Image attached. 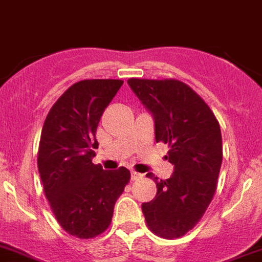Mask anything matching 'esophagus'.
<instances>
[{
  "label": "esophagus",
  "instance_id": "esophagus-1",
  "mask_svg": "<svg viewBox=\"0 0 262 262\" xmlns=\"http://www.w3.org/2000/svg\"><path fill=\"white\" fill-rule=\"evenodd\" d=\"M142 178H143V173H139V172H136V171L131 172V179H133V180H139V179Z\"/></svg>",
  "mask_w": 262,
  "mask_h": 262
}]
</instances>
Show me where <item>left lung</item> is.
<instances>
[{
  "mask_svg": "<svg viewBox=\"0 0 262 262\" xmlns=\"http://www.w3.org/2000/svg\"><path fill=\"white\" fill-rule=\"evenodd\" d=\"M127 83L155 118L156 143L168 144L175 169L158 180L155 199L143 203L147 227L163 238H179L196 227L211 204L223 162L219 120L204 99L178 79H139Z\"/></svg>",
  "mask_w": 262,
  "mask_h": 262,
  "instance_id": "obj_1",
  "label": "left lung"
}]
</instances>
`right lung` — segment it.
Returning a JSON list of instances; mask_svg holds the SVG:
<instances>
[{
    "instance_id": "add662e5",
    "label": "right lung",
    "mask_w": 262,
    "mask_h": 262,
    "mask_svg": "<svg viewBox=\"0 0 262 262\" xmlns=\"http://www.w3.org/2000/svg\"><path fill=\"white\" fill-rule=\"evenodd\" d=\"M123 80L84 79L62 94L49 111L38 147V171L51 211L62 228L78 238L108 229L114 205L128 184L124 167L104 171L94 164L100 116Z\"/></svg>"
}]
</instances>
